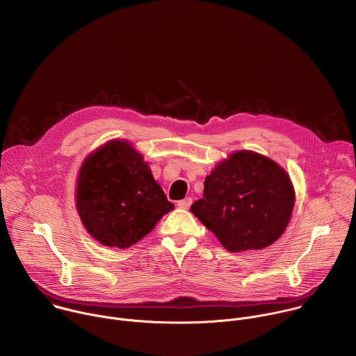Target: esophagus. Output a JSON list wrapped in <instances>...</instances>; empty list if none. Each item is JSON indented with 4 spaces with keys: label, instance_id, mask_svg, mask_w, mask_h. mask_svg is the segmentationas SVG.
I'll return each mask as SVG.
<instances>
[{
    "label": "esophagus",
    "instance_id": "esophagus-1",
    "mask_svg": "<svg viewBox=\"0 0 356 356\" xmlns=\"http://www.w3.org/2000/svg\"><path fill=\"white\" fill-rule=\"evenodd\" d=\"M191 202H193V198H191V197H186L184 200H180V201L177 202V206H179V209L187 210V209L191 206Z\"/></svg>",
    "mask_w": 356,
    "mask_h": 356
}]
</instances>
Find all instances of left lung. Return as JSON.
<instances>
[{
	"label": "left lung",
	"mask_w": 356,
	"mask_h": 356,
	"mask_svg": "<svg viewBox=\"0 0 356 356\" xmlns=\"http://www.w3.org/2000/svg\"><path fill=\"white\" fill-rule=\"evenodd\" d=\"M286 170L252 150H238L204 180L190 211L229 252L264 249L284 232L294 207Z\"/></svg>",
	"instance_id": "obj_1"
}]
</instances>
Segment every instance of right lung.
Segmentation results:
<instances>
[{
	"instance_id": "right-lung-1",
	"label": "right lung",
	"mask_w": 356,
	"mask_h": 356,
	"mask_svg": "<svg viewBox=\"0 0 356 356\" xmlns=\"http://www.w3.org/2000/svg\"><path fill=\"white\" fill-rule=\"evenodd\" d=\"M76 209L94 239L125 249L147 235L175 206L139 152L129 142L114 139L83 162Z\"/></svg>"
}]
</instances>
